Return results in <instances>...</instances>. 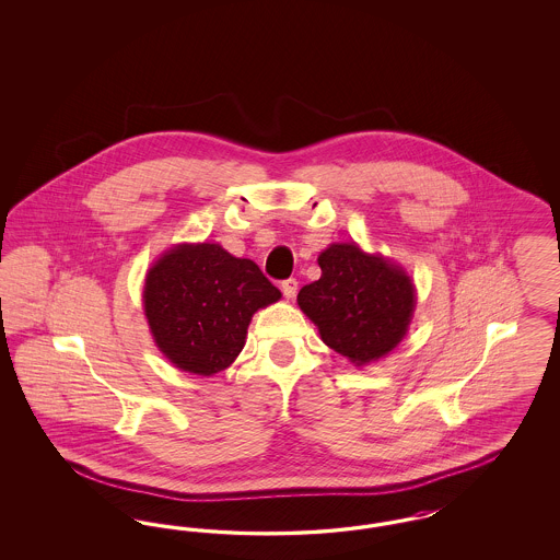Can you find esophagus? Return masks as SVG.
Instances as JSON below:
<instances>
[{"instance_id":"esophagus-1","label":"esophagus","mask_w":560,"mask_h":560,"mask_svg":"<svg viewBox=\"0 0 560 560\" xmlns=\"http://www.w3.org/2000/svg\"><path fill=\"white\" fill-rule=\"evenodd\" d=\"M281 292H283V295H285L288 300H293L295 292H298V281H295V279H285V281L281 283Z\"/></svg>"}]
</instances>
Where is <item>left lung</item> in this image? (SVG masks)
Listing matches in <instances>:
<instances>
[{
    "label": "left lung",
    "instance_id": "left-lung-1",
    "mask_svg": "<svg viewBox=\"0 0 560 560\" xmlns=\"http://www.w3.org/2000/svg\"><path fill=\"white\" fill-rule=\"evenodd\" d=\"M319 267V281L300 290L298 306L320 340L359 368L397 347L416 308L409 275L357 243H331Z\"/></svg>",
    "mask_w": 560,
    "mask_h": 560
}]
</instances>
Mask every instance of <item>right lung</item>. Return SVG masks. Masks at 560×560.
I'll use <instances>...</instances> for the list:
<instances>
[{"label":"right lung","mask_w":560,"mask_h":560,"mask_svg":"<svg viewBox=\"0 0 560 560\" xmlns=\"http://www.w3.org/2000/svg\"><path fill=\"white\" fill-rule=\"evenodd\" d=\"M279 298L256 262L183 243L149 268L142 304L161 352L183 372L213 375L237 359L254 313Z\"/></svg>","instance_id":"right-lung-1"}]
</instances>
